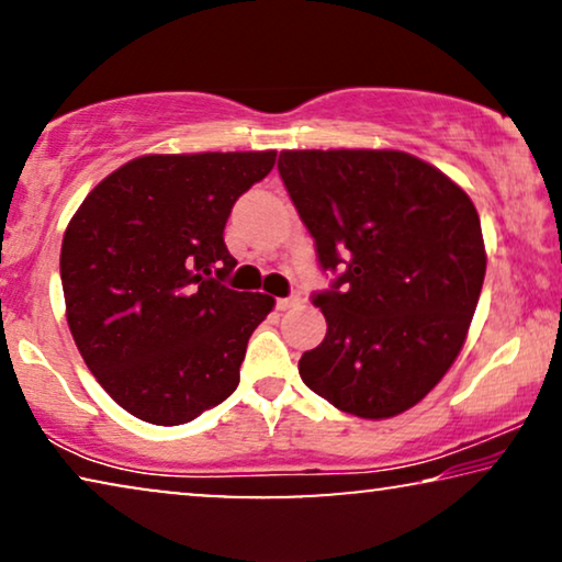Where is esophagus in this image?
Returning a JSON list of instances; mask_svg holds the SVG:
<instances>
[{"instance_id":"34e87169","label":"esophagus","mask_w":562,"mask_h":562,"mask_svg":"<svg viewBox=\"0 0 562 562\" xmlns=\"http://www.w3.org/2000/svg\"><path fill=\"white\" fill-rule=\"evenodd\" d=\"M296 304H302V296H299V294H291V296L276 299V306H279L281 312H286V310H291V306H296Z\"/></svg>"}]
</instances>
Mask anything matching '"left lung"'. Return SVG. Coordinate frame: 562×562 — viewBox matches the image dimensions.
<instances>
[{
	"label": "left lung",
	"instance_id": "8db88e82",
	"mask_svg": "<svg viewBox=\"0 0 562 562\" xmlns=\"http://www.w3.org/2000/svg\"><path fill=\"white\" fill-rule=\"evenodd\" d=\"M279 173L314 237L327 335L299 375L340 412L386 419L422 402L463 348L486 250L468 194L398 150H283Z\"/></svg>",
	"mask_w": 562,
	"mask_h": 562
}]
</instances>
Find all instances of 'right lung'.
Listing matches in <instances>:
<instances>
[{
  "label": "right lung",
  "mask_w": 562,
  "mask_h": 562,
  "mask_svg": "<svg viewBox=\"0 0 562 562\" xmlns=\"http://www.w3.org/2000/svg\"><path fill=\"white\" fill-rule=\"evenodd\" d=\"M276 150L143 156L106 176L60 245L68 327L83 363L133 417L187 425L240 383L273 299L227 289L233 204Z\"/></svg>",
  "instance_id": "obj_1"
}]
</instances>
